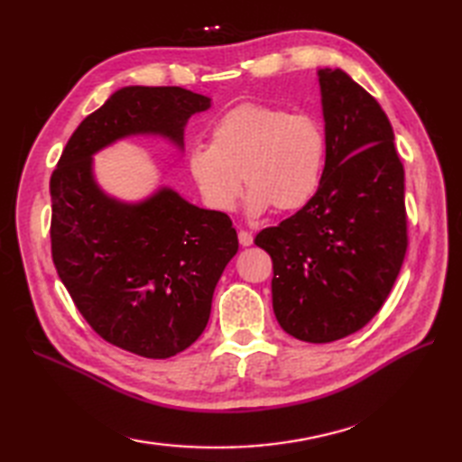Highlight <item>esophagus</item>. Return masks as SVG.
<instances>
[{"mask_svg":"<svg viewBox=\"0 0 462 462\" xmlns=\"http://www.w3.org/2000/svg\"><path fill=\"white\" fill-rule=\"evenodd\" d=\"M238 240H240L242 246H252L254 236H252V234H250L248 230H240V232H238Z\"/></svg>","mask_w":462,"mask_h":462,"instance_id":"esophagus-1","label":"esophagus"}]
</instances>
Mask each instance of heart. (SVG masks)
<instances>
[{"mask_svg": "<svg viewBox=\"0 0 462 462\" xmlns=\"http://www.w3.org/2000/svg\"><path fill=\"white\" fill-rule=\"evenodd\" d=\"M189 172L214 210H232L244 184L250 214L276 206L298 210L318 192L326 136L321 125L306 113L280 106L240 103L216 119L210 143L189 151Z\"/></svg>", "mask_w": 462, "mask_h": 462, "instance_id": "heart-1", "label": "heart"}]
</instances>
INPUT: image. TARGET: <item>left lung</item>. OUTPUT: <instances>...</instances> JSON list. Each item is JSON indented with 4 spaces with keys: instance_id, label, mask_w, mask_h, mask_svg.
Masks as SVG:
<instances>
[{
    "instance_id": "left-lung-1",
    "label": "left lung",
    "mask_w": 462,
    "mask_h": 462,
    "mask_svg": "<svg viewBox=\"0 0 462 462\" xmlns=\"http://www.w3.org/2000/svg\"><path fill=\"white\" fill-rule=\"evenodd\" d=\"M318 79L326 123L319 189L254 242L273 263L282 329L329 343L373 319L403 266L405 172L381 105L341 69H319Z\"/></svg>"
}]
</instances>
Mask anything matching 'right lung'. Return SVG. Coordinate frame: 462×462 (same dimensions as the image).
<instances>
[{"label":"right lung","instance_id":"obj_1","mask_svg":"<svg viewBox=\"0 0 462 462\" xmlns=\"http://www.w3.org/2000/svg\"><path fill=\"white\" fill-rule=\"evenodd\" d=\"M210 103L182 87H123L77 126L51 174L59 278L105 341L141 357H172L200 337L238 236L224 212L171 186L139 202L115 199L97 182L93 156L129 136H161L184 151L186 123Z\"/></svg>","mask_w":462,"mask_h":462}]
</instances>
